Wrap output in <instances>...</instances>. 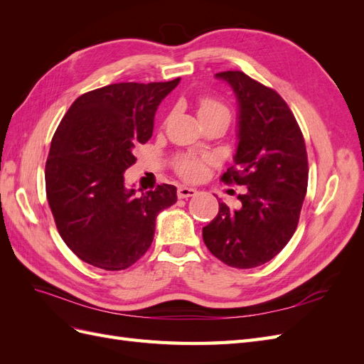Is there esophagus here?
Returning a JSON list of instances; mask_svg holds the SVG:
<instances>
[{"label": "esophagus", "mask_w": 364, "mask_h": 364, "mask_svg": "<svg viewBox=\"0 0 364 364\" xmlns=\"http://www.w3.org/2000/svg\"><path fill=\"white\" fill-rule=\"evenodd\" d=\"M196 194H197V190L190 188V186L181 185L179 188H178V197H179V199H188V197H194Z\"/></svg>", "instance_id": "34e87169"}]
</instances>
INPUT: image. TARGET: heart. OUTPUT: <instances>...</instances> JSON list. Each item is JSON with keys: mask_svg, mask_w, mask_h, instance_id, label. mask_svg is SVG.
Wrapping results in <instances>:
<instances>
[{"mask_svg": "<svg viewBox=\"0 0 364 364\" xmlns=\"http://www.w3.org/2000/svg\"><path fill=\"white\" fill-rule=\"evenodd\" d=\"M197 115H199L200 119L209 118V117H225L229 119V109L222 103L218 102L217 98L213 97H202L197 102ZM174 167L176 171H178L181 176H183L185 179H197L203 174V159L191 156V155H183L176 158L174 161Z\"/></svg>", "mask_w": 364, "mask_h": 364, "instance_id": "obj_1", "label": "heart"}]
</instances>
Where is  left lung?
Instances as JSON below:
<instances>
[{
  "mask_svg": "<svg viewBox=\"0 0 364 364\" xmlns=\"http://www.w3.org/2000/svg\"><path fill=\"white\" fill-rule=\"evenodd\" d=\"M230 85L238 103V144L226 183L245 185L232 209L218 202V214L203 228V241L230 267L266 264L293 237L308 185V159L299 124L282 97L241 71L215 74Z\"/></svg>",
  "mask_w": 364,
  "mask_h": 364,
  "instance_id": "left-lung-1",
  "label": "left lung"
}]
</instances>
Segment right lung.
I'll list each match as a JSON object with an SVG mask.
<instances>
[{"instance_id":"add662e5","label":"right lung","mask_w":364,"mask_h":364,"mask_svg":"<svg viewBox=\"0 0 364 364\" xmlns=\"http://www.w3.org/2000/svg\"><path fill=\"white\" fill-rule=\"evenodd\" d=\"M171 82L114 83L80 95L51 139L46 188L62 240L82 261L103 270H124L149 250L156 217L178 200L176 186L162 183L136 194L124 171L135 147L153 134L161 102Z\"/></svg>"}]
</instances>
